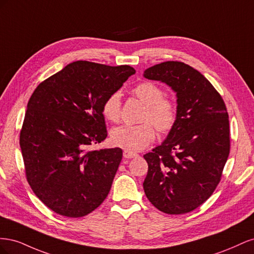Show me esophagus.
Wrapping results in <instances>:
<instances>
[{
	"mask_svg": "<svg viewBox=\"0 0 254 254\" xmlns=\"http://www.w3.org/2000/svg\"><path fill=\"white\" fill-rule=\"evenodd\" d=\"M123 156H124V158L126 159H131V158H135L139 155H137L136 152L134 151H130V150H124V152H123Z\"/></svg>",
	"mask_w": 254,
	"mask_h": 254,
	"instance_id": "1",
	"label": "esophagus"
}]
</instances>
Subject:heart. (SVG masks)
<instances>
[{
	"instance_id": "1",
	"label": "heart",
	"mask_w": 254,
	"mask_h": 254,
	"mask_svg": "<svg viewBox=\"0 0 254 254\" xmlns=\"http://www.w3.org/2000/svg\"><path fill=\"white\" fill-rule=\"evenodd\" d=\"M131 93L145 105L140 125H122L111 130L110 139L115 146L130 150L145 148L156 136L155 126L160 133H167L174 128L178 119V108L173 99L163 96V90L156 83L141 82ZM121 95L113 92L107 96L102 106L104 118L109 122H118L121 118Z\"/></svg>"
}]
</instances>
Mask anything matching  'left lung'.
<instances>
[{"instance_id":"obj_1","label":"left lung","mask_w":254,"mask_h":254,"mask_svg":"<svg viewBox=\"0 0 254 254\" xmlns=\"http://www.w3.org/2000/svg\"><path fill=\"white\" fill-rule=\"evenodd\" d=\"M144 77L170 86L178 108L166 140L144 155L148 164L145 195L163 213L191 212L213 194L229 157L225 102L200 72L179 61L150 66Z\"/></svg>"}]
</instances>
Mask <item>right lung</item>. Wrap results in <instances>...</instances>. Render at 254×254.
Instances as JSON below:
<instances>
[{
    "instance_id": "1",
    "label": "right lung",
    "mask_w": 254,
    "mask_h": 254,
    "mask_svg": "<svg viewBox=\"0 0 254 254\" xmlns=\"http://www.w3.org/2000/svg\"><path fill=\"white\" fill-rule=\"evenodd\" d=\"M134 73L130 65L75 61L30 96L20 147L28 184L52 211L82 217L108 196L123 151L90 147L107 137L104 101Z\"/></svg>"
}]
</instances>
